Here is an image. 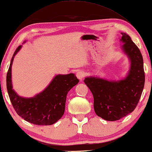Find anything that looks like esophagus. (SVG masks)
I'll list each match as a JSON object with an SVG mask.
<instances>
[{
	"label": "esophagus",
	"instance_id": "1",
	"mask_svg": "<svg viewBox=\"0 0 152 152\" xmlns=\"http://www.w3.org/2000/svg\"><path fill=\"white\" fill-rule=\"evenodd\" d=\"M85 72H84L83 71H78V72H77V74H76V76H77V78H78L80 80H82V78H84V76H85Z\"/></svg>",
	"mask_w": 152,
	"mask_h": 152
}]
</instances>
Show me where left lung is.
Masks as SVG:
<instances>
[{"instance_id":"1","label":"left lung","mask_w":152,"mask_h":152,"mask_svg":"<svg viewBox=\"0 0 152 152\" xmlns=\"http://www.w3.org/2000/svg\"><path fill=\"white\" fill-rule=\"evenodd\" d=\"M121 34V40L124 43L123 50L131 61L130 70L126 78L115 82L88 77L84 80L93 94L96 114L107 121L118 120L134 111L145 83L141 52L128 34Z\"/></svg>"}]
</instances>
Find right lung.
I'll use <instances>...</instances> for the list:
<instances>
[{"mask_svg":"<svg viewBox=\"0 0 152 152\" xmlns=\"http://www.w3.org/2000/svg\"><path fill=\"white\" fill-rule=\"evenodd\" d=\"M21 48L18 46L11 59L7 74V88L10 100L18 115L35 125L49 126L56 123L64 114L69 91L79 82L74 74L57 75L48 86L34 98H24L12 90L11 67L14 57Z\"/></svg>","mask_w":152,"mask_h":152,"instance_id":"add662e5","label":"right lung"}]
</instances>
